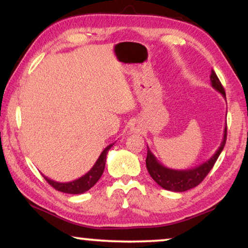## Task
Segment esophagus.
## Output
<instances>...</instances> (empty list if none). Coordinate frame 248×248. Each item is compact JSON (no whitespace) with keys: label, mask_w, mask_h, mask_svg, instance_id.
<instances>
[{"label":"esophagus","mask_w":248,"mask_h":248,"mask_svg":"<svg viewBox=\"0 0 248 248\" xmlns=\"http://www.w3.org/2000/svg\"><path fill=\"white\" fill-rule=\"evenodd\" d=\"M130 130L134 131V133H137V131H140V124H138V122H133V124H130Z\"/></svg>","instance_id":"obj_1"}]
</instances>
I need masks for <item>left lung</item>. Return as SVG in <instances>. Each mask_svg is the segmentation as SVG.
<instances>
[{
  "instance_id": "1",
  "label": "left lung",
  "mask_w": 248,
  "mask_h": 248,
  "mask_svg": "<svg viewBox=\"0 0 248 248\" xmlns=\"http://www.w3.org/2000/svg\"><path fill=\"white\" fill-rule=\"evenodd\" d=\"M210 79L211 85H212L214 90L222 94V96L226 98V92H224L223 86L221 85L219 78H217V76L213 70L211 71ZM226 140L227 124L226 127H224L222 141H221L220 146L217 150L216 153L213 154V156L211 157L210 160H207L206 162L187 170H174L164 167L162 163L158 162L157 158L155 157V155L152 153L150 148L147 147L146 168L148 173L151 174V177L153 178V180L158 185V186H161L167 190L186 191L188 189H191V188L196 187L197 185L202 183L204 178L207 176V173H209L211 169H212L214 163H216L217 157H219L221 152H222L224 145H226Z\"/></svg>"
}]
</instances>
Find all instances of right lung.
Returning a JSON list of instances; mask_svg holds the SVG:
<instances>
[{
    "instance_id": "obj_1",
    "label": "right lung",
    "mask_w": 248,
    "mask_h": 248,
    "mask_svg": "<svg viewBox=\"0 0 248 248\" xmlns=\"http://www.w3.org/2000/svg\"><path fill=\"white\" fill-rule=\"evenodd\" d=\"M112 146H113V144H110L108 146L105 147L104 151L102 152L100 156H98L97 161L95 162L93 168H92L87 173H85L84 176L78 178V179L69 181V183H59V181H54L44 176L45 180L47 181L53 188H55V189L59 191H62V193L82 194L85 193V191L90 190L91 188L97 183L98 179H100L102 176V173H103L105 162H107V154Z\"/></svg>"
}]
</instances>
